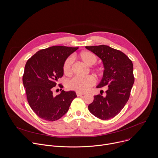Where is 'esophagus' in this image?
Here are the masks:
<instances>
[{
	"mask_svg": "<svg viewBox=\"0 0 158 158\" xmlns=\"http://www.w3.org/2000/svg\"><path fill=\"white\" fill-rule=\"evenodd\" d=\"M84 93H79V92H76V95L77 96H81L82 95H84Z\"/></svg>",
	"mask_w": 158,
	"mask_h": 158,
	"instance_id": "1",
	"label": "esophagus"
}]
</instances>
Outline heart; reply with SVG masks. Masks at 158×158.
<instances>
[{"label":"heart","instance_id":"b5f03b06","mask_svg":"<svg viewBox=\"0 0 158 158\" xmlns=\"http://www.w3.org/2000/svg\"><path fill=\"white\" fill-rule=\"evenodd\" d=\"M79 58L88 66L94 65L98 60V58L94 54L87 51L81 52L79 54ZM72 65L73 60L71 58L69 57L64 60L62 65V71L65 75L70 76L72 74ZM94 71L97 74L100 75L101 74V70L99 69H95ZM94 84L95 79L91 76H76L67 82V87L74 91L84 93L87 91Z\"/></svg>","mask_w":158,"mask_h":158}]
</instances>
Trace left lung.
<instances>
[{
    "instance_id": "1",
    "label": "left lung",
    "mask_w": 158,
    "mask_h": 158,
    "mask_svg": "<svg viewBox=\"0 0 158 158\" xmlns=\"http://www.w3.org/2000/svg\"><path fill=\"white\" fill-rule=\"evenodd\" d=\"M85 48L98 56L104 64L102 79L97 88L108 87L106 96H94L88 109L94 116L102 120L114 118L127 103L134 77L131 60L123 52L106 45L86 46Z\"/></svg>"
}]
</instances>
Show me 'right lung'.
Returning <instances> with one entry per match:
<instances>
[{
	"instance_id": "obj_1",
	"label": "right lung",
	"mask_w": 158,
	"mask_h": 158,
	"mask_svg": "<svg viewBox=\"0 0 158 158\" xmlns=\"http://www.w3.org/2000/svg\"><path fill=\"white\" fill-rule=\"evenodd\" d=\"M78 48L56 46L42 49L33 55L26 62L22 77L27 99L33 111L40 118L54 121L68 111L77 97L74 91L64 90L54 96L53 88L63 76L64 60ZM61 88L62 84H59Z\"/></svg>"
}]
</instances>
